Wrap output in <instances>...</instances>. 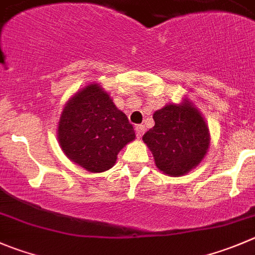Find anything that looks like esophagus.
Listing matches in <instances>:
<instances>
[{"instance_id":"esophagus-1","label":"esophagus","mask_w":255,"mask_h":255,"mask_svg":"<svg viewBox=\"0 0 255 255\" xmlns=\"http://www.w3.org/2000/svg\"><path fill=\"white\" fill-rule=\"evenodd\" d=\"M135 131H136L137 137H141L145 132V126L144 125H136L135 126Z\"/></svg>"}]
</instances>
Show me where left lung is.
Instances as JSON below:
<instances>
[{
	"label": "left lung",
	"mask_w": 255,
	"mask_h": 255,
	"mask_svg": "<svg viewBox=\"0 0 255 255\" xmlns=\"http://www.w3.org/2000/svg\"><path fill=\"white\" fill-rule=\"evenodd\" d=\"M155 125L142 136L157 169L169 176H181L204 159L210 144L208 125L189 101L169 104L155 111Z\"/></svg>",
	"instance_id": "8db88e82"
}]
</instances>
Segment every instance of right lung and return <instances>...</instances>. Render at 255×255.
Returning <instances> with one entry per match:
<instances>
[{
	"mask_svg": "<svg viewBox=\"0 0 255 255\" xmlns=\"http://www.w3.org/2000/svg\"><path fill=\"white\" fill-rule=\"evenodd\" d=\"M57 136L71 161L90 173H103L113 168L119 151L135 139V131L109 94L90 84L65 105Z\"/></svg>",
	"mask_w": 255,
	"mask_h": 255,
	"instance_id": "right-lung-1",
	"label": "right lung"
}]
</instances>
